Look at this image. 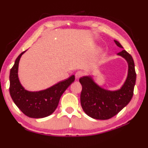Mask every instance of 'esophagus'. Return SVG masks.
Segmentation results:
<instances>
[{
  "instance_id": "obj_1",
  "label": "esophagus",
  "mask_w": 148,
  "mask_h": 148,
  "mask_svg": "<svg viewBox=\"0 0 148 148\" xmlns=\"http://www.w3.org/2000/svg\"><path fill=\"white\" fill-rule=\"evenodd\" d=\"M83 75H84V72L82 71H78L76 74H75V77H76V79H78L79 78H80V77H82Z\"/></svg>"
}]
</instances>
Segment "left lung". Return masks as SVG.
<instances>
[{"label": "left lung", "mask_w": 148, "mask_h": 148, "mask_svg": "<svg viewBox=\"0 0 148 148\" xmlns=\"http://www.w3.org/2000/svg\"><path fill=\"white\" fill-rule=\"evenodd\" d=\"M114 41L118 47L123 48L119 41ZM117 55L124 58L128 63L127 77L119 90L111 91L102 88L90 76H83L79 80L82 86L81 106L85 113L93 119L105 120L113 117L132 99L136 80L134 60L125 50H122Z\"/></svg>", "instance_id": "obj_1"}]
</instances>
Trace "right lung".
<instances>
[{
	"label": "right lung",
	"instance_id": "add662e5",
	"mask_svg": "<svg viewBox=\"0 0 148 148\" xmlns=\"http://www.w3.org/2000/svg\"><path fill=\"white\" fill-rule=\"evenodd\" d=\"M25 51L16 58L10 71L9 92L12 101L25 115L32 118H43L52 114L57 108L60 97L74 82L72 75L50 88L38 92H30L21 84L18 78L20 58Z\"/></svg>",
	"mask_w": 148,
	"mask_h": 148
}]
</instances>
